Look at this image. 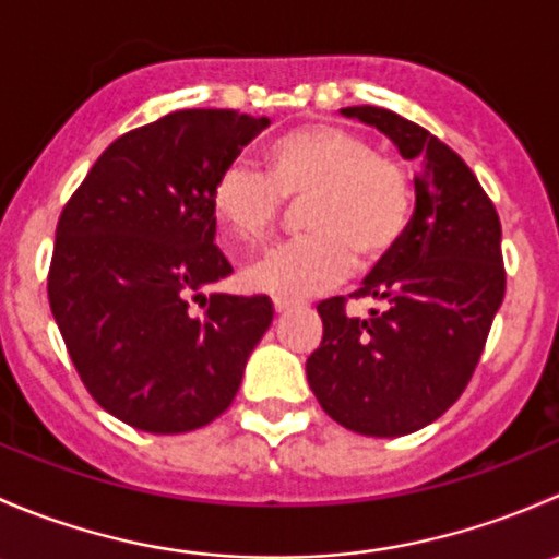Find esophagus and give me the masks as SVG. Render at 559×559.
<instances>
[{
	"mask_svg": "<svg viewBox=\"0 0 559 559\" xmlns=\"http://www.w3.org/2000/svg\"><path fill=\"white\" fill-rule=\"evenodd\" d=\"M273 308H275V313L284 316V313H289L292 308H295V302H289V300H273Z\"/></svg>",
	"mask_w": 559,
	"mask_h": 559,
	"instance_id": "34e87169",
	"label": "esophagus"
}]
</instances>
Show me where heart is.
<instances>
[{"mask_svg": "<svg viewBox=\"0 0 559 559\" xmlns=\"http://www.w3.org/2000/svg\"><path fill=\"white\" fill-rule=\"evenodd\" d=\"M300 205L306 238L284 243L246 270V286L275 300H306L343 284L354 270L384 262L400 246L414 207V180L392 154L337 123H306L275 138L267 175L229 162L211 189L218 224L235 246H259Z\"/></svg>", "mask_w": 559, "mask_h": 559, "instance_id": "heart-1", "label": "heart"}]
</instances>
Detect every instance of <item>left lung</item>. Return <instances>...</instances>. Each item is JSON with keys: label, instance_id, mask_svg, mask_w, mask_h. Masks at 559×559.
<instances>
[{"label": "left lung", "instance_id": "left-lung-1", "mask_svg": "<svg viewBox=\"0 0 559 559\" xmlns=\"http://www.w3.org/2000/svg\"><path fill=\"white\" fill-rule=\"evenodd\" d=\"M341 112L414 162L416 207L400 246L348 295L386 308L357 319L346 297L319 302L324 335L306 373L337 425L397 438L447 414L481 359L506 295L500 218L471 167L425 127L373 105Z\"/></svg>", "mask_w": 559, "mask_h": 559}]
</instances>
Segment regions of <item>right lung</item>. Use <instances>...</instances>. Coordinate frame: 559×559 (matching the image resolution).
Returning a JSON list of instances; mask_svg holds the SVG:
<instances>
[{
    "mask_svg": "<svg viewBox=\"0 0 559 559\" xmlns=\"http://www.w3.org/2000/svg\"><path fill=\"white\" fill-rule=\"evenodd\" d=\"M267 123L167 112L112 140L61 211L50 311L88 394L138 430L178 436L222 416L273 321L264 295L205 297L233 273L211 189Z\"/></svg>",
    "mask_w": 559,
    "mask_h": 559,
    "instance_id": "obj_1",
    "label": "right lung"
}]
</instances>
